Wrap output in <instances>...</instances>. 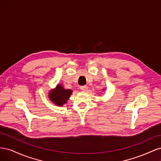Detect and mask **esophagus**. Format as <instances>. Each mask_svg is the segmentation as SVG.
<instances>
[{
	"mask_svg": "<svg viewBox=\"0 0 161 161\" xmlns=\"http://www.w3.org/2000/svg\"><path fill=\"white\" fill-rule=\"evenodd\" d=\"M80 89L81 91H85L86 89V86L85 85H82V86H80Z\"/></svg>",
	"mask_w": 161,
	"mask_h": 161,
	"instance_id": "1",
	"label": "esophagus"
}]
</instances>
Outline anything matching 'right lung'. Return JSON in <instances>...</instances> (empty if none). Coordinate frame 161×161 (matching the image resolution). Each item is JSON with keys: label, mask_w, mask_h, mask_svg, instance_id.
Here are the masks:
<instances>
[{"label": "right lung", "mask_w": 161, "mask_h": 161, "mask_svg": "<svg viewBox=\"0 0 161 161\" xmlns=\"http://www.w3.org/2000/svg\"><path fill=\"white\" fill-rule=\"evenodd\" d=\"M72 93L71 90H66L62 85H58L55 90L50 92L49 97L50 100L55 104L59 106L66 103Z\"/></svg>", "instance_id": "1"}]
</instances>
